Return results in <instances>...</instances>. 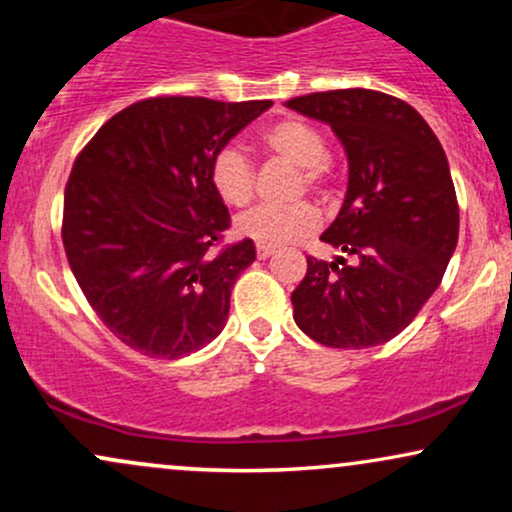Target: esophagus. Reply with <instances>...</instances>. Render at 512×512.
<instances>
[{"instance_id":"34e87169","label":"esophagus","mask_w":512,"mask_h":512,"mask_svg":"<svg viewBox=\"0 0 512 512\" xmlns=\"http://www.w3.org/2000/svg\"><path fill=\"white\" fill-rule=\"evenodd\" d=\"M274 255V248H269V245H257V257L260 260H267V257Z\"/></svg>"}]
</instances>
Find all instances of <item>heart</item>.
Listing matches in <instances>:
<instances>
[{
	"instance_id": "obj_1",
	"label": "heart",
	"mask_w": 512,
	"mask_h": 512,
	"mask_svg": "<svg viewBox=\"0 0 512 512\" xmlns=\"http://www.w3.org/2000/svg\"><path fill=\"white\" fill-rule=\"evenodd\" d=\"M262 142L281 161L301 168L308 187H320L327 178V142L313 125L301 120H281L267 127ZM209 180L221 202L228 207H245L255 192V170L238 146H223L211 158ZM320 214L313 204L296 202L289 207H257L238 216L236 233L260 245H284L313 233Z\"/></svg>"
}]
</instances>
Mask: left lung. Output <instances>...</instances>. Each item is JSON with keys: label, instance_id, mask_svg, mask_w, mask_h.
<instances>
[{"label": "left lung", "instance_id": "left-lung-1", "mask_svg": "<svg viewBox=\"0 0 512 512\" xmlns=\"http://www.w3.org/2000/svg\"><path fill=\"white\" fill-rule=\"evenodd\" d=\"M286 108L330 125L349 161L344 204L320 238L352 262L308 257L293 320L334 349L390 342L438 289L457 245L443 146L409 103L368 88L310 93Z\"/></svg>", "mask_w": 512, "mask_h": 512}]
</instances>
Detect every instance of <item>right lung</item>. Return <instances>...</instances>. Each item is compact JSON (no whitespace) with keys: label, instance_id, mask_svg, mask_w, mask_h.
<instances>
[{"label":"right lung","instance_id":"1","mask_svg":"<svg viewBox=\"0 0 512 512\" xmlns=\"http://www.w3.org/2000/svg\"><path fill=\"white\" fill-rule=\"evenodd\" d=\"M269 105L149 98L110 117L76 158L64 190V252L103 325L139 354L173 361L226 327L255 243L214 250L231 214L209 166Z\"/></svg>","mask_w":512,"mask_h":512}]
</instances>
